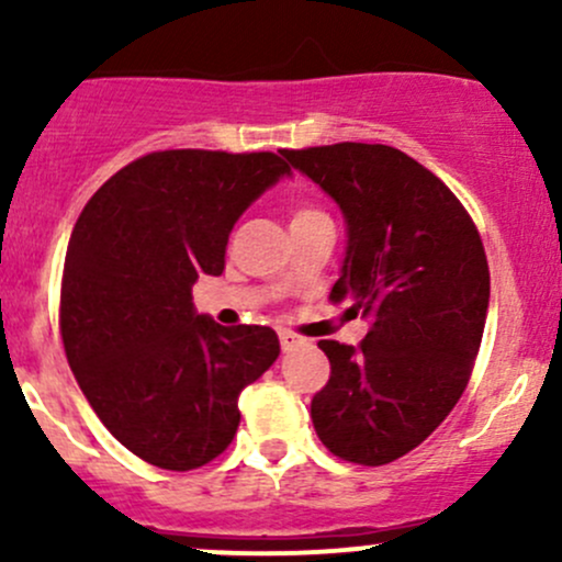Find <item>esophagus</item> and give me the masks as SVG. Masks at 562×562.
<instances>
[{
	"label": "esophagus",
	"instance_id": "34e87169",
	"mask_svg": "<svg viewBox=\"0 0 562 562\" xmlns=\"http://www.w3.org/2000/svg\"><path fill=\"white\" fill-rule=\"evenodd\" d=\"M299 342H302V339H299L296 334H293V331H280V345H282V350H291V348H296Z\"/></svg>",
	"mask_w": 562,
	"mask_h": 562
}]
</instances>
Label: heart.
Returning <instances> with one entry per match:
<instances>
[{
  "label": "heart",
  "mask_w": 562,
  "mask_h": 562,
  "mask_svg": "<svg viewBox=\"0 0 562 562\" xmlns=\"http://www.w3.org/2000/svg\"><path fill=\"white\" fill-rule=\"evenodd\" d=\"M304 214H315V212H299V214H296V217H304Z\"/></svg>",
  "instance_id": "heart-1"
}]
</instances>
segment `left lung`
Returning <instances> with one entry per match:
<instances>
[{"label": "left lung", "mask_w": 562, "mask_h": 562, "mask_svg": "<svg viewBox=\"0 0 562 562\" xmlns=\"http://www.w3.org/2000/svg\"><path fill=\"white\" fill-rule=\"evenodd\" d=\"M339 206L345 247L331 302L370 315L359 348L321 339L331 375L313 396L321 443L356 464H386L440 427L468 386L490 266L473 220L432 171L383 144L285 149Z\"/></svg>", "instance_id": "obj_1"}]
</instances>
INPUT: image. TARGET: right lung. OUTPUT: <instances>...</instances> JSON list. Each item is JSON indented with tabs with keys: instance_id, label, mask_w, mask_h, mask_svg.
Returning a JSON list of instances; mask_svg holds the SVG:
<instances>
[{
	"instance_id": "right-lung-1",
	"label": "right lung",
	"mask_w": 562,
	"mask_h": 562,
	"mask_svg": "<svg viewBox=\"0 0 562 562\" xmlns=\"http://www.w3.org/2000/svg\"><path fill=\"white\" fill-rule=\"evenodd\" d=\"M285 176L271 151H151L113 173L72 228L59 310L67 361L108 432L155 468L223 454L239 394L280 356L269 326L198 315L192 285L223 274L234 225Z\"/></svg>"
}]
</instances>
